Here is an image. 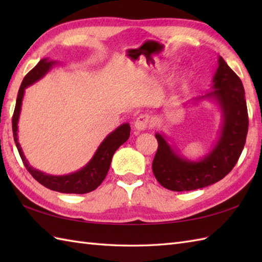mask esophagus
Wrapping results in <instances>:
<instances>
[{"mask_svg":"<svg viewBox=\"0 0 262 262\" xmlns=\"http://www.w3.org/2000/svg\"><path fill=\"white\" fill-rule=\"evenodd\" d=\"M148 125H149V116L146 114L138 116L134 122V127L137 130H145L148 127Z\"/></svg>","mask_w":262,"mask_h":262,"instance_id":"1","label":"esophagus"}]
</instances>
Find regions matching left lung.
Wrapping results in <instances>:
<instances>
[{
  "mask_svg": "<svg viewBox=\"0 0 262 262\" xmlns=\"http://www.w3.org/2000/svg\"><path fill=\"white\" fill-rule=\"evenodd\" d=\"M213 100L222 111L220 135L211 151L198 161L182 158L157 133L159 147L152 169L161 186L172 191H190L208 187L229 174L246 144L249 118L242 81L219 56V68L213 77L211 91L194 99Z\"/></svg>",
  "mask_w": 262,
  "mask_h": 262,
  "instance_id": "left-lung-1",
  "label": "left lung"
}]
</instances>
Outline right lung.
Returning <instances> with one entry per match:
<instances>
[{
  "label": "right lung",
  "mask_w": 262,
  "mask_h": 262,
  "mask_svg": "<svg viewBox=\"0 0 262 262\" xmlns=\"http://www.w3.org/2000/svg\"><path fill=\"white\" fill-rule=\"evenodd\" d=\"M56 63V60H49L48 58L41 59L25 76L24 81H22L18 92V97H16V103L12 117L14 143L26 169L29 171V173L40 185L51 189V190L62 193H88L94 190V189H97L104 180L105 176L108 173L111 160H113L115 152L129 138L130 126L129 124H122L119 127H117L114 132H111L102 141V143L100 144L92 159L89 161V163H86V165L83 166L79 171L73 172V173L65 176H52L32 168L26 159L20 146V143L18 142V121L21 113L22 99H24L26 89L45 76L47 72Z\"/></svg>",
  "instance_id": "right-lung-1"
}]
</instances>
